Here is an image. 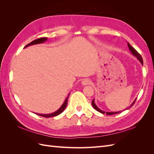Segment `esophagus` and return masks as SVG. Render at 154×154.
<instances>
[{
  "label": "esophagus",
  "mask_w": 154,
  "mask_h": 154,
  "mask_svg": "<svg viewBox=\"0 0 154 154\" xmlns=\"http://www.w3.org/2000/svg\"><path fill=\"white\" fill-rule=\"evenodd\" d=\"M91 83V80H88V79H83L82 82V84L83 85H89Z\"/></svg>",
  "instance_id": "obj_1"
}]
</instances>
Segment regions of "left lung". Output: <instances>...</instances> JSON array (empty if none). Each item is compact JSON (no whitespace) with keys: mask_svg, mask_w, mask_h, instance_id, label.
<instances>
[{"mask_svg":"<svg viewBox=\"0 0 154 154\" xmlns=\"http://www.w3.org/2000/svg\"><path fill=\"white\" fill-rule=\"evenodd\" d=\"M127 44H128V48H129L130 51H131L132 54L134 56H135V57H136V58L139 60V62H141V63L142 65H143V58H142V57H141V56L140 55V54L138 53L136 49H135L134 48H132V46L129 44V43H128ZM136 99H137V98L135 99V100L134 101L133 103H132L131 105H130L128 107H127V108L125 110L128 109L129 108H131V107L133 106V105L135 103V102H136ZM92 106H93V107H94V109H96L97 111H98V112H101V114H106V115H112V114H115L119 113V112H122V111H119V112H105V111L101 110H100V109L98 108V107H97V106H96V105L95 104V103H94V100H93L92 101Z\"/></svg>","mask_w":154,"mask_h":154,"instance_id":"8db88e82","label":"left lung"}]
</instances>
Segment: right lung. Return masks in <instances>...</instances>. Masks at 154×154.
<instances>
[{
  "label": "right lung",
  "mask_w": 154,
  "mask_h": 154,
  "mask_svg": "<svg viewBox=\"0 0 154 154\" xmlns=\"http://www.w3.org/2000/svg\"><path fill=\"white\" fill-rule=\"evenodd\" d=\"M47 39H48V38H45V37H43V38H38V39H36V40H35L33 41H32L31 42H30L29 44H28L27 45H26L25 48L28 47V46H29V45L43 43V42H45L46 40H47ZM69 96H68V97H67V98L66 99V100H65V101L63 102V103L62 104L61 107H60V108L57 111L54 112H53V113L48 114H36L38 115V116H42V117H44V118L54 117V116H57L60 114L65 110V109L66 108V106L67 105V100H68Z\"/></svg>",
  "instance_id": "add662e5"
}]
</instances>
